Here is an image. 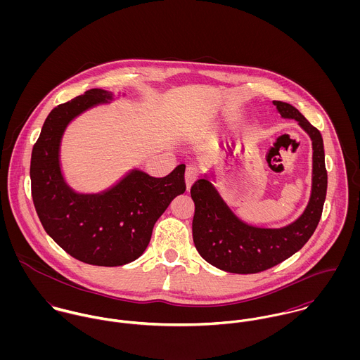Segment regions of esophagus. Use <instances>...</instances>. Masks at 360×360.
Returning a JSON list of instances; mask_svg holds the SVG:
<instances>
[{
	"label": "esophagus",
	"mask_w": 360,
	"mask_h": 360,
	"mask_svg": "<svg viewBox=\"0 0 360 360\" xmlns=\"http://www.w3.org/2000/svg\"><path fill=\"white\" fill-rule=\"evenodd\" d=\"M184 179H186V187L190 191L191 186L195 183V180L198 179V169L194 165H187L186 167V173H184Z\"/></svg>",
	"instance_id": "obj_1"
}]
</instances>
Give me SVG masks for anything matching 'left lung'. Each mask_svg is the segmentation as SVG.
I'll use <instances>...</instances> for the list:
<instances>
[{"label":"left lung","instance_id":"obj_1","mask_svg":"<svg viewBox=\"0 0 360 360\" xmlns=\"http://www.w3.org/2000/svg\"><path fill=\"white\" fill-rule=\"evenodd\" d=\"M284 119H294L311 140V191L304 213L280 229L257 227L241 220L221 198L210 177L191 187L195 205L193 240L198 254L212 266L237 274L267 270L298 252L314 233L327 193V170L320 131L291 103L273 101Z\"/></svg>","mask_w":360,"mask_h":360}]
</instances>
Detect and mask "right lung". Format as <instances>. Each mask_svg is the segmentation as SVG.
<instances>
[{"instance_id": "1", "label": "right lung", "mask_w": 360, "mask_h": 360, "mask_svg": "<svg viewBox=\"0 0 360 360\" xmlns=\"http://www.w3.org/2000/svg\"><path fill=\"white\" fill-rule=\"evenodd\" d=\"M115 96L91 89L53 108L33 147L32 197L39 219L52 240L70 257L94 266H122L147 250L156 220L186 191V165L165 177L130 170L97 194L76 193L60 169V141L68 124Z\"/></svg>"}]
</instances>
